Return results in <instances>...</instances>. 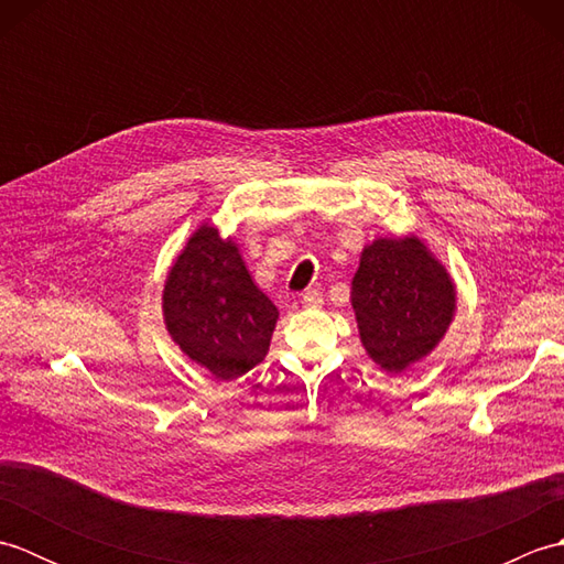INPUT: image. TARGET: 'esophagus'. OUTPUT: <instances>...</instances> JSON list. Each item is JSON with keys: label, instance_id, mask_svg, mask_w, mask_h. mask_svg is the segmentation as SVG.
I'll list each match as a JSON object with an SVG mask.
<instances>
[{"label": "esophagus", "instance_id": "1", "mask_svg": "<svg viewBox=\"0 0 564 564\" xmlns=\"http://www.w3.org/2000/svg\"><path fill=\"white\" fill-rule=\"evenodd\" d=\"M301 303H303V307H319L322 305V293L319 291H305L303 295H301Z\"/></svg>", "mask_w": 564, "mask_h": 564}]
</instances>
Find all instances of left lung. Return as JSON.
<instances>
[{
	"instance_id": "1",
	"label": "left lung",
	"mask_w": 564,
	"mask_h": 564,
	"mask_svg": "<svg viewBox=\"0 0 564 564\" xmlns=\"http://www.w3.org/2000/svg\"><path fill=\"white\" fill-rule=\"evenodd\" d=\"M351 307L366 354L388 373H402L448 332L455 283L416 235L378 237L361 251Z\"/></svg>"
}]
</instances>
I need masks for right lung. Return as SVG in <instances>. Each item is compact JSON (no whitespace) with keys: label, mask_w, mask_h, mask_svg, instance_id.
I'll use <instances>...</instances> for the list:
<instances>
[{"label":"right lung","mask_w":564,"mask_h":564,"mask_svg":"<svg viewBox=\"0 0 564 564\" xmlns=\"http://www.w3.org/2000/svg\"><path fill=\"white\" fill-rule=\"evenodd\" d=\"M162 313L178 349L220 380H235L263 361L279 319L232 237H220L208 223L188 237L166 273Z\"/></svg>","instance_id":"right-lung-1"}]
</instances>
